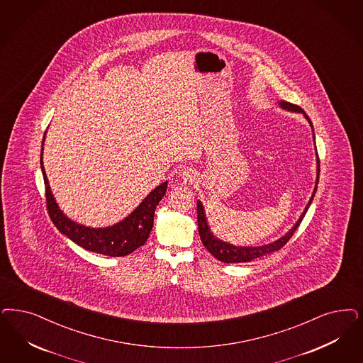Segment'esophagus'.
I'll use <instances>...</instances> for the list:
<instances>
[{"label":"esophagus","mask_w":363,"mask_h":363,"mask_svg":"<svg viewBox=\"0 0 363 363\" xmlns=\"http://www.w3.org/2000/svg\"><path fill=\"white\" fill-rule=\"evenodd\" d=\"M182 178H184V181L185 182H188V184H193L194 181H196V174H194V172L193 170H185V172H182Z\"/></svg>","instance_id":"esophagus-1"}]
</instances>
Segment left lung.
Listing matches in <instances>:
<instances>
[{"label":"left lung","instance_id":"1","mask_svg":"<svg viewBox=\"0 0 363 363\" xmlns=\"http://www.w3.org/2000/svg\"><path fill=\"white\" fill-rule=\"evenodd\" d=\"M280 106L286 110L289 111H298V113H303L304 111L300 108L299 106L296 104H292V103H288V101H280ZM304 116L308 119L310 125H313L310 118L304 113ZM318 173H316V184H315V189H313V196H311V200L308 201L304 212L301 213L298 223L294 225V228L288 232L287 235H284L283 238L276 240L275 242H271V244H267V245H262V247H235L232 244H228L224 242L218 238H214L208 226L206 223V217H205V212H203V206L201 203L200 201H197V223H199V233H200L201 241L203 244V247L206 250H209L212 253L213 256L223 262V263H248L252 262L255 259H259V257H263L268 253H272L275 250H279L280 248H283L288 242V240L294 236L295 230L299 228L300 223L303 221L306 213L308 211L310 205L313 200V196L316 193V188H318V182H319V172H320V164H319V158H318Z\"/></svg>","mask_w":363,"mask_h":363}]
</instances>
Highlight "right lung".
<instances>
[{"label": "right lung", "mask_w": 363, "mask_h": 363, "mask_svg": "<svg viewBox=\"0 0 363 363\" xmlns=\"http://www.w3.org/2000/svg\"><path fill=\"white\" fill-rule=\"evenodd\" d=\"M40 164L44 177L45 201L50 220L63 235L79 247L100 255L121 257L133 253L146 242L154 224L155 208L167 190V182H163L158 188L154 189L123 221L113 226L96 229L79 225L64 216L50 193V184L43 166V152L40 157Z\"/></svg>", "instance_id": "1"}]
</instances>
